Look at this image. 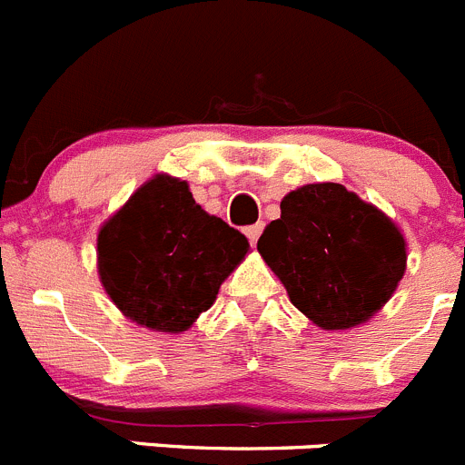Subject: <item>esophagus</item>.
I'll return each instance as SVG.
<instances>
[{
    "instance_id": "1",
    "label": "esophagus",
    "mask_w": 465,
    "mask_h": 465,
    "mask_svg": "<svg viewBox=\"0 0 465 465\" xmlns=\"http://www.w3.org/2000/svg\"><path fill=\"white\" fill-rule=\"evenodd\" d=\"M262 232H263V224L257 223V224H252V227L245 229V236H248V241L252 242V245H257V241H259V236H262Z\"/></svg>"
}]
</instances>
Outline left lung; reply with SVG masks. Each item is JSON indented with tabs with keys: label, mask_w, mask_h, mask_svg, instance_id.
Returning <instances> with one entry per match:
<instances>
[{
	"label": "left lung",
	"mask_w": 465,
	"mask_h": 465,
	"mask_svg": "<svg viewBox=\"0 0 465 465\" xmlns=\"http://www.w3.org/2000/svg\"><path fill=\"white\" fill-rule=\"evenodd\" d=\"M257 250L292 303L326 331L371 320L391 299L408 262L401 229L338 183L290 192Z\"/></svg>",
	"instance_id": "obj_1"
}]
</instances>
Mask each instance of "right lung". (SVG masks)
<instances>
[{
    "instance_id": "add662e5",
    "label": "right lung",
    "mask_w": 465,
    "mask_h": 465,
    "mask_svg": "<svg viewBox=\"0 0 465 465\" xmlns=\"http://www.w3.org/2000/svg\"><path fill=\"white\" fill-rule=\"evenodd\" d=\"M248 238L208 215L185 181L157 173L97 236V269L111 301L153 331H187L245 259Z\"/></svg>"
}]
</instances>
